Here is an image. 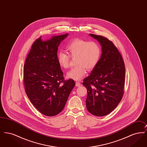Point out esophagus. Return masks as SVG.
<instances>
[{"label": "esophagus", "instance_id": "34e87169", "mask_svg": "<svg viewBox=\"0 0 147 147\" xmlns=\"http://www.w3.org/2000/svg\"><path fill=\"white\" fill-rule=\"evenodd\" d=\"M80 85H81V84H80V83L79 82H77V83H76V86L77 87H78V86H80Z\"/></svg>", "mask_w": 147, "mask_h": 147}]
</instances>
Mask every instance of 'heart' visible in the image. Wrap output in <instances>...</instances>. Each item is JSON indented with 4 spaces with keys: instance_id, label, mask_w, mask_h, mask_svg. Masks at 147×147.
Here are the masks:
<instances>
[{
    "instance_id": "b5f03b06",
    "label": "heart",
    "mask_w": 147,
    "mask_h": 147,
    "mask_svg": "<svg viewBox=\"0 0 147 147\" xmlns=\"http://www.w3.org/2000/svg\"><path fill=\"white\" fill-rule=\"evenodd\" d=\"M68 55L63 51L57 53V61L63 68L69 67L70 57L76 58V67L71 68L67 74L68 78L79 81L98 65L101 56V47L98 42L89 41L82 38L72 40L66 46Z\"/></svg>"
}]
</instances>
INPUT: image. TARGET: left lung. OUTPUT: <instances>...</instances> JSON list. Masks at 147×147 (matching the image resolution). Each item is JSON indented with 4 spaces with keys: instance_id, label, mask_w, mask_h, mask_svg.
Instances as JSON below:
<instances>
[{
    "instance_id": "1",
    "label": "left lung",
    "mask_w": 147,
    "mask_h": 147,
    "mask_svg": "<svg viewBox=\"0 0 147 147\" xmlns=\"http://www.w3.org/2000/svg\"><path fill=\"white\" fill-rule=\"evenodd\" d=\"M102 46V55L96 67L83 84L88 90L86 106L92 115L109 114L121 101L125 83V65L117 48L106 37L90 34Z\"/></svg>"
}]
</instances>
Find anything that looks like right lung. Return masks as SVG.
I'll return each instance as SVG.
<instances>
[{
    "mask_svg": "<svg viewBox=\"0 0 147 147\" xmlns=\"http://www.w3.org/2000/svg\"><path fill=\"white\" fill-rule=\"evenodd\" d=\"M67 36H54L46 41L41 36L32 45L24 64L25 91L37 110L47 116L63 110L76 85L71 79H64L57 61L58 47Z\"/></svg>",
    "mask_w": 147,
    "mask_h": 147,
    "instance_id": "add662e5",
    "label": "right lung"
}]
</instances>
